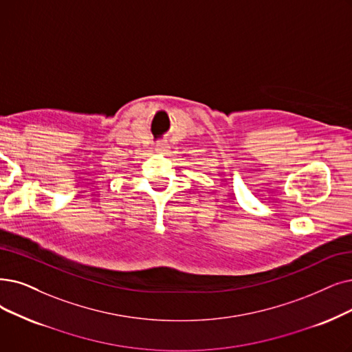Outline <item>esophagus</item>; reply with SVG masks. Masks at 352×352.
I'll return each mask as SVG.
<instances>
[{"label": "esophagus", "mask_w": 352, "mask_h": 352, "mask_svg": "<svg viewBox=\"0 0 352 352\" xmlns=\"http://www.w3.org/2000/svg\"><path fill=\"white\" fill-rule=\"evenodd\" d=\"M156 147H157L156 150H159V151H167L168 150V146L164 144V143H159Z\"/></svg>", "instance_id": "esophagus-1"}]
</instances>
